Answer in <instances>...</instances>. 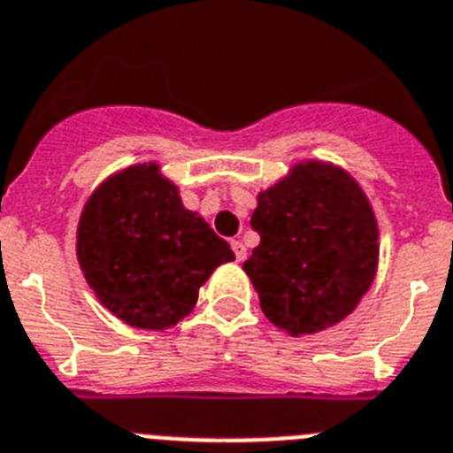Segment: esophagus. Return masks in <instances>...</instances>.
<instances>
[{
	"label": "esophagus",
	"instance_id": "obj_1",
	"mask_svg": "<svg viewBox=\"0 0 453 453\" xmlns=\"http://www.w3.org/2000/svg\"><path fill=\"white\" fill-rule=\"evenodd\" d=\"M232 250H234V257H237V262H243V259H246V246H243L242 242H239V239H234V242H232Z\"/></svg>",
	"mask_w": 453,
	"mask_h": 453
}]
</instances>
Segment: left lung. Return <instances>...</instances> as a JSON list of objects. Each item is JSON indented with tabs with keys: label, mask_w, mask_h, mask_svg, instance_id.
Listing matches in <instances>:
<instances>
[{
	"label": "left lung",
	"mask_w": 453,
	"mask_h": 453,
	"mask_svg": "<svg viewBox=\"0 0 453 453\" xmlns=\"http://www.w3.org/2000/svg\"><path fill=\"white\" fill-rule=\"evenodd\" d=\"M243 271L271 324L310 335L351 314L376 273L379 227L363 188L328 164H298L259 194Z\"/></svg>",
	"instance_id": "left-lung-1"
}]
</instances>
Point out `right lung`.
I'll return each mask as SVG.
<instances>
[{
    "instance_id": "add662e5",
    "label": "right lung",
    "mask_w": 453,
    "mask_h": 453,
    "mask_svg": "<svg viewBox=\"0 0 453 453\" xmlns=\"http://www.w3.org/2000/svg\"><path fill=\"white\" fill-rule=\"evenodd\" d=\"M77 257L100 303L134 328L164 330L194 310L230 243L194 211L157 164L118 173L86 203Z\"/></svg>"
}]
</instances>
